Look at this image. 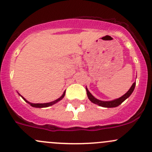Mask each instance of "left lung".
<instances>
[{"instance_id": "1", "label": "left lung", "mask_w": 152, "mask_h": 152, "mask_svg": "<svg viewBox=\"0 0 152 152\" xmlns=\"http://www.w3.org/2000/svg\"><path fill=\"white\" fill-rule=\"evenodd\" d=\"M134 87H135V82L133 83V84L132 85V86H131L130 88L129 89V91H128L126 92L125 94H124L122 96H121V97L118 98V99L112 100V101H101V100L96 99V98H95L94 96L93 95H92L89 92V91L88 90L87 88H86L88 97L89 100H90L91 102L98 104V105L101 106V107H117V106H118L119 104H121L125 99H127V98L129 97L131 94H132V93L133 92V91L134 89Z\"/></svg>"}]
</instances>
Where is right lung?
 I'll return each mask as SVG.
<instances>
[{
	"mask_svg": "<svg viewBox=\"0 0 152 152\" xmlns=\"http://www.w3.org/2000/svg\"><path fill=\"white\" fill-rule=\"evenodd\" d=\"M64 95H65V91L64 92L63 95H62V96H61V97H59L58 99L55 100V101L51 102H48V103H37V104H35V103L29 102L27 101V100L25 99L24 97H23V96H22L21 95H20V96H22V98H23V99H24L25 101L26 102H28L29 104H31V106H32V107H49V106L53 105V104H56V102H59V101H60V100H61L64 97Z\"/></svg>",
	"mask_w": 152,
	"mask_h": 152,
	"instance_id": "1",
	"label": "right lung"
}]
</instances>
